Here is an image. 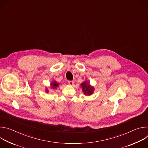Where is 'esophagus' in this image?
<instances>
[{
	"label": "esophagus",
	"mask_w": 148,
	"mask_h": 148,
	"mask_svg": "<svg viewBox=\"0 0 148 148\" xmlns=\"http://www.w3.org/2000/svg\"><path fill=\"white\" fill-rule=\"evenodd\" d=\"M74 83V82L73 81H68V84L70 86H73Z\"/></svg>",
	"instance_id": "1"
}]
</instances>
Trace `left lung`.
Masks as SVG:
<instances>
[{
  "label": "left lung",
  "mask_w": 148,
  "mask_h": 148,
  "mask_svg": "<svg viewBox=\"0 0 148 148\" xmlns=\"http://www.w3.org/2000/svg\"><path fill=\"white\" fill-rule=\"evenodd\" d=\"M82 87V91L84 92V94H87V95H91L93 92V88L90 87V85H88V84L87 82H84L82 84H81V85Z\"/></svg>",
  "instance_id": "left-lung-1"
}]
</instances>
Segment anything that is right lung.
I'll list each match as a JSON object with an SVG mask.
<instances>
[{"label": "right lung", "instance_id": "right-lung-1", "mask_svg": "<svg viewBox=\"0 0 148 148\" xmlns=\"http://www.w3.org/2000/svg\"><path fill=\"white\" fill-rule=\"evenodd\" d=\"M58 83L56 82H55V81H54V82H52V83H51V88H56V87H58Z\"/></svg>", "mask_w": 148, "mask_h": 148}]
</instances>
